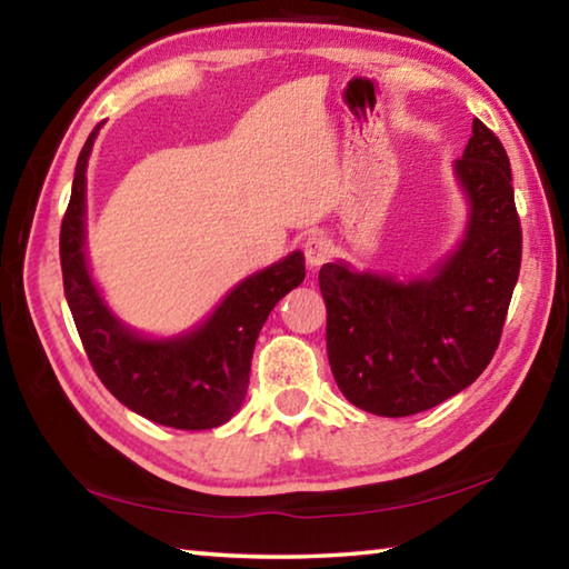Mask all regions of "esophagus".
<instances>
[{
	"label": "esophagus",
	"mask_w": 569,
	"mask_h": 569,
	"mask_svg": "<svg viewBox=\"0 0 569 569\" xmlns=\"http://www.w3.org/2000/svg\"><path fill=\"white\" fill-rule=\"evenodd\" d=\"M303 256H306V263L311 266V268L323 266V263L329 261V258L333 256L331 238H326V236H321V233L308 236V238L303 240Z\"/></svg>",
	"instance_id": "obj_1"
}]
</instances>
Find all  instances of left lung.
Returning <instances> with one entry per match:
<instances>
[{
	"mask_svg": "<svg viewBox=\"0 0 569 569\" xmlns=\"http://www.w3.org/2000/svg\"><path fill=\"white\" fill-rule=\"evenodd\" d=\"M455 172L469 198L459 248L427 278L323 263L326 351L353 407L411 417L467 389L502 339L522 263L512 170L497 134L475 118Z\"/></svg>",
	"mask_w": 569,
	"mask_h": 569,
	"instance_id": "8db88e82",
	"label": "left lung"
}]
</instances>
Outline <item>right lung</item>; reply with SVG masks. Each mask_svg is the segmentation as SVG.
I'll return each instance as SVG.
<instances>
[{
	"mask_svg": "<svg viewBox=\"0 0 569 569\" xmlns=\"http://www.w3.org/2000/svg\"><path fill=\"white\" fill-rule=\"evenodd\" d=\"M100 124L77 158L72 196L60 230L64 296L94 373L114 399L162 427L213 429L240 409L250 359L268 313L303 283V253L263 268L230 291L208 319L172 339H146L128 329L94 286L84 258V172Z\"/></svg>",
	"mask_w": 569,
	"mask_h": 569,
	"instance_id": "obj_1",
	"label": "right lung"
}]
</instances>
